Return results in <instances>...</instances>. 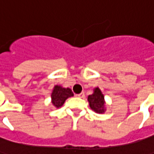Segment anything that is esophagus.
Here are the masks:
<instances>
[{
    "label": "esophagus",
    "instance_id": "1",
    "mask_svg": "<svg viewBox=\"0 0 154 154\" xmlns=\"http://www.w3.org/2000/svg\"><path fill=\"white\" fill-rule=\"evenodd\" d=\"M76 96L79 98H84V96H85V93H84V92H82V93H80V94H76Z\"/></svg>",
    "mask_w": 154,
    "mask_h": 154
}]
</instances>
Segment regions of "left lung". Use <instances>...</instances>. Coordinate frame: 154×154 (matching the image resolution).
Listing matches in <instances>:
<instances>
[{
	"instance_id": "1",
	"label": "left lung",
	"mask_w": 154,
	"mask_h": 154,
	"mask_svg": "<svg viewBox=\"0 0 154 154\" xmlns=\"http://www.w3.org/2000/svg\"><path fill=\"white\" fill-rule=\"evenodd\" d=\"M90 108L96 113H104L106 111V103L104 95L99 87L93 90V94L87 97Z\"/></svg>"
}]
</instances>
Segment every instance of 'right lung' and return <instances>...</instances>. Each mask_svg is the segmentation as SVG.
<instances>
[{
  "label": "right lung",
  "instance_id": "add662e5",
  "mask_svg": "<svg viewBox=\"0 0 154 154\" xmlns=\"http://www.w3.org/2000/svg\"><path fill=\"white\" fill-rule=\"evenodd\" d=\"M72 96H73V93L71 89L55 85L51 92V103L55 109H60L63 105L65 100Z\"/></svg>",
  "mask_w": 154,
  "mask_h": 154
}]
</instances>
